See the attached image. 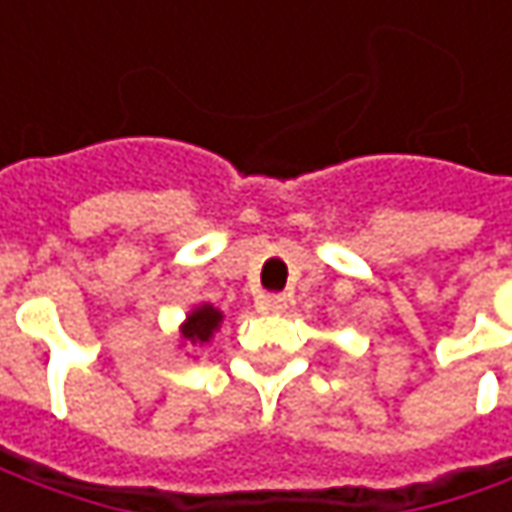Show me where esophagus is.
Wrapping results in <instances>:
<instances>
[{"label":"esophagus","mask_w":512,"mask_h":512,"mask_svg":"<svg viewBox=\"0 0 512 512\" xmlns=\"http://www.w3.org/2000/svg\"><path fill=\"white\" fill-rule=\"evenodd\" d=\"M287 299L285 293H267L265 299H262V307H265L267 313H282V310H287Z\"/></svg>","instance_id":"esophagus-1"}]
</instances>
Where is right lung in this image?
I'll list each match as a JSON object with an SVG mask.
<instances>
[{"label":"right lung","mask_w":512,"mask_h":512,"mask_svg":"<svg viewBox=\"0 0 512 512\" xmlns=\"http://www.w3.org/2000/svg\"><path fill=\"white\" fill-rule=\"evenodd\" d=\"M225 322V313L219 307H213L210 302H202V305L190 307L185 316V322L179 325V342L190 344V347H202L207 344L216 330Z\"/></svg>","instance_id":"right-lung-1"}]
</instances>
